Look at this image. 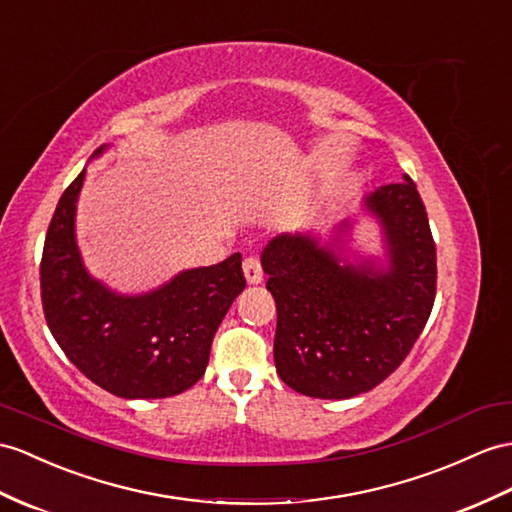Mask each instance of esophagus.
<instances>
[{"label": "esophagus", "mask_w": 512, "mask_h": 512, "mask_svg": "<svg viewBox=\"0 0 512 512\" xmlns=\"http://www.w3.org/2000/svg\"><path fill=\"white\" fill-rule=\"evenodd\" d=\"M243 273H245L247 284H260V282H263V267H260V260L254 258V256L245 258Z\"/></svg>", "instance_id": "34e87169"}]
</instances>
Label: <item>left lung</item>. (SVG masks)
I'll list each match as a JSON object with an SVG mask.
<instances>
[{"instance_id":"left-lung-1","label":"left lung","mask_w":512,"mask_h":512,"mask_svg":"<svg viewBox=\"0 0 512 512\" xmlns=\"http://www.w3.org/2000/svg\"><path fill=\"white\" fill-rule=\"evenodd\" d=\"M360 208L378 221L382 258L347 256L352 219L326 241L280 234L260 254L278 308V376L308 397L371 391L402 365L432 313L436 247L415 182L378 186Z\"/></svg>"}]
</instances>
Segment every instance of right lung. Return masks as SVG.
I'll return each instance as SVG.
<instances>
[{"instance_id":"add662e5","label":"right lung","mask_w":512,"mask_h":512,"mask_svg":"<svg viewBox=\"0 0 512 512\" xmlns=\"http://www.w3.org/2000/svg\"><path fill=\"white\" fill-rule=\"evenodd\" d=\"M102 145L91 158L102 156ZM86 169L62 193L41 260L47 326L86 378L126 400L178 395L204 376L210 345L243 289L241 254L180 271L139 295L112 291L84 267L76 210Z\"/></svg>"}]
</instances>
